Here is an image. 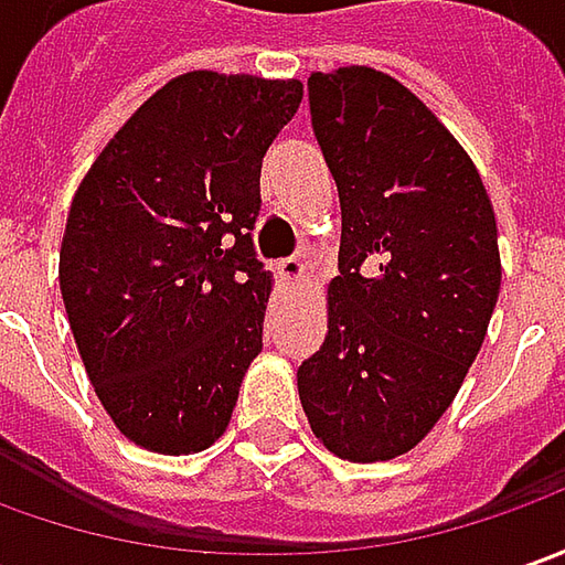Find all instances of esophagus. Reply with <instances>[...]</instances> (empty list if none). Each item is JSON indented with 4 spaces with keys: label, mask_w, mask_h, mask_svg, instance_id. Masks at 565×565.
<instances>
[{
    "label": "esophagus",
    "mask_w": 565,
    "mask_h": 565,
    "mask_svg": "<svg viewBox=\"0 0 565 565\" xmlns=\"http://www.w3.org/2000/svg\"><path fill=\"white\" fill-rule=\"evenodd\" d=\"M275 271H278V281L281 284H300L306 278V263L297 259V256H290V259H281V263L275 265Z\"/></svg>",
    "instance_id": "obj_1"
}]
</instances>
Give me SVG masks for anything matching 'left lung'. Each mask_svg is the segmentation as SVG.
<instances>
[{"label": "left lung", "instance_id": "left-lung-1", "mask_svg": "<svg viewBox=\"0 0 565 565\" xmlns=\"http://www.w3.org/2000/svg\"><path fill=\"white\" fill-rule=\"evenodd\" d=\"M341 196L328 334L297 369L312 435L350 462L413 450L457 397L500 294L494 205L469 152L391 74L309 77Z\"/></svg>", "mask_w": 565, "mask_h": 565}]
</instances>
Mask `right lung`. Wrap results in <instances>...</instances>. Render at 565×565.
<instances>
[{
  "instance_id": "obj_1",
  "label": "right lung",
  "mask_w": 565,
  "mask_h": 565,
  "mask_svg": "<svg viewBox=\"0 0 565 565\" xmlns=\"http://www.w3.org/2000/svg\"><path fill=\"white\" fill-rule=\"evenodd\" d=\"M300 99V81L186 71L127 118L71 200V334L115 428L143 450L212 447L263 353L259 174Z\"/></svg>"
}]
</instances>
